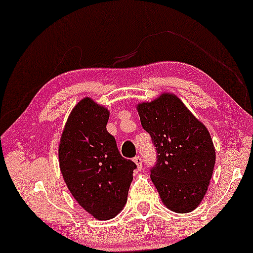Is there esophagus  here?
<instances>
[{
    "label": "esophagus",
    "mask_w": 253,
    "mask_h": 253,
    "mask_svg": "<svg viewBox=\"0 0 253 253\" xmlns=\"http://www.w3.org/2000/svg\"><path fill=\"white\" fill-rule=\"evenodd\" d=\"M133 161H134L135 164H136V166H137V168H138V169H141V168H142V158H141V157H139V156L134 157Z\"/></svg>",
    "instance_id": "esophagus-1"
}]
</instances>
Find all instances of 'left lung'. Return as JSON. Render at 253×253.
Returning <instances> with one entry per match:
<instances>
[{"label": "left lung", "mask_w": 253, "mask_h": 253, "mask_svg": "<svg viewBox=\"0 0 253 253\" xmlns=\"http://www.w3.org/2000/svg\"><path fill=\"white\" fill-rule=\"evenodd\" d=\"M142 127L157 151L151 179L166 207L194 210L208 190L216 152L208 129L174 94L137 105Z\"/></svg>", "instance_id": "1"}]
</instances>
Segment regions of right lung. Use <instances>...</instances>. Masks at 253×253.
Masks as SVG:
<instances>
[{
  "mask_svg": "<svg viewBox=\"0 0 253 253\" xmlns=\"http://www.w3.org/2000/svg\"><path fill=\"white\" fill-rule=\"evenodd\" d=\"M109 111L83 99L62 131L59 164L76 201L94 218L111 219L126 205L136 165L120 154L107 130Z\"/></svg>",
  "mask_w": 253,
  "mask_h": 253,
  "instance_id": "1",
  "label": "right lung"
}]
</instances>
